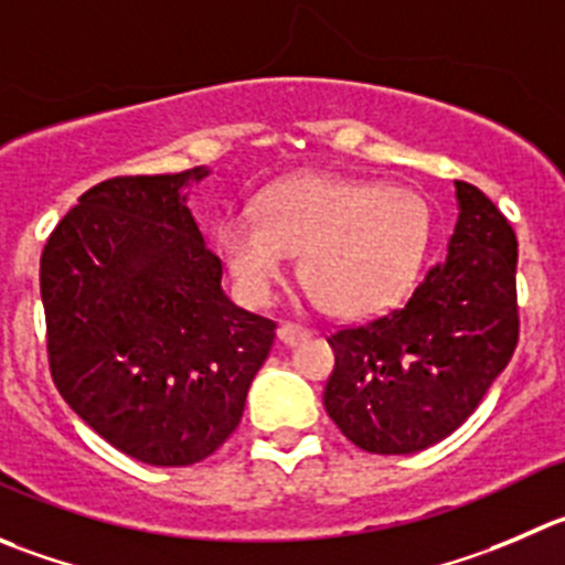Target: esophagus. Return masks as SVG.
<instances>
[{
    "label": "esophagus",
    "mask_w": 565,
    "mask_h": 565,
    "mask_svg": "<svg viewBox=\"0 0 565 565\" xmlns=\"http://www.w3.org/2000/svg\"><path fill=\"white\" fill-rule=\"evenodd\" d=\"M277 338L286 347H297L299 341H305V338H310V330H305V327L294 324V321H282V324L277 327Z\"/></svg>",
    "instance_id": "esophagus-1"
}]
</instances>
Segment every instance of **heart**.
<instances>
[{
    "instance_id": "b5f03b06",
    "label": "heart",
    "mask_w": 565,
    "mask_h": 565,
    "mask_svg": "<svg viewBox=\"0 0 565 565\" xmlns=\"http://www.w3.org/2000/svg\"><path fill=\"white\" fill-rule=\"evenodd\" d=\"M422 193L341 174H294L257 196L255 211H230L218 246L249 302H268L302 252L305 286L338 316H369L411 288L429 244Z\"/></svg>"
}]
</instances>
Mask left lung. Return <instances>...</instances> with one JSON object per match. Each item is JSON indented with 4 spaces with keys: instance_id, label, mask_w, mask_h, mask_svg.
<instances>
[{
    "instance_id": "obj_1",
    "label": "left lung",
    "mask_w": 565,
    "mask_h": 565,
    "mask_svg": "<svg viewBox=\"0 0 565 565\" xmlns=\"http://www.w3.org/2000/svg\"><path fill=\"white\" fill-rule=\"evenodd\" d=\"M455 188L460 213L447 260L402 308L327 338L335 352L327 416L363 452L411 455L447 438L519 343V241L480 188Z\"/></svg>"
}]
</instances>
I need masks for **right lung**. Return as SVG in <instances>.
<instances>
[{"label":"right lung","instance_id":"obj_1","mask_svg":"<svg viewBox=\"0 0 565 565\" xmlns=\"http://www.w3.org/2000/svg\"><path fill=\"white\" fill-rule=\"evenodd\" d=\"M202 177L205 166L99 182L41 255L55 388L149 466H191L222 447L277 330L222 291V260L182 193Z\"/></svg>","mask_w":565,"mask_h":565}]
</instances>
